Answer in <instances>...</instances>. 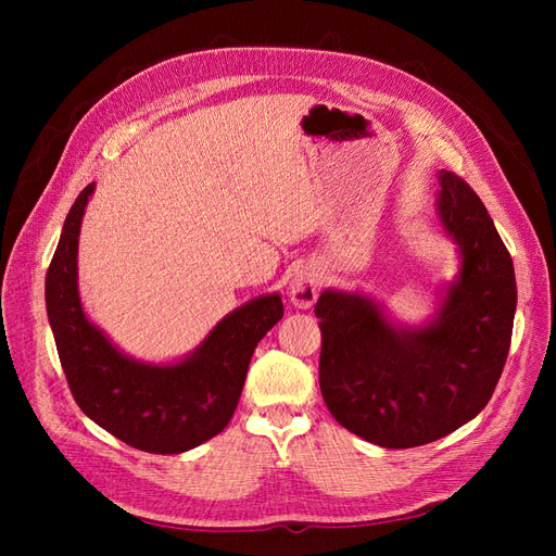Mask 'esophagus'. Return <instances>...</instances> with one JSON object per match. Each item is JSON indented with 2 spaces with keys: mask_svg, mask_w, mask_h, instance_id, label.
I'll list each match as a JSON object with an SVG mask.
<instances>
[{
  "mask_svg": "<svg viewBox=\"0 0 556 556\" xmlns=\"http://www.w3.org/2000/svg\"><path fill=\"white\" fill-rule=\"evenodd\" d=\"M317 285H319V274L313 264H301L299 268H294V274L290 278L292 304L301 311L311 308L317 299Z\"/></svg>",
  "mask_w": 556,
  "mask_h": 556,
  "instance_id": "1",
  "label": "esophagus"
}]
</instances>
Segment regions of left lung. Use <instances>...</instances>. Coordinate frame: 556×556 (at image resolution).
<instances>
[{
	"label": "left lung",
	"instance_id": "8db88e82",
	"mask_svg": "<svg viewBox=\"0 0 556 556\" xmlns=\"http://www.w3.org/2000/svg\"><path fill=\"white\" fill-rule=\"evenodd\" d=\"M459 268L425 325H399L362 292L327 288L319 390L336 422L380 447L433 443L470 422L506 364L517 306L515 268L480 197L445 169L435 199Z\"/></svg>",
	"mask_w": 556,
	"mask_h": 556
}]
</instances>
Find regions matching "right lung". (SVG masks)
Segmentation results:
<instances>
[{
  "label": "right lung",
  "instance_id": "right-lung-1",
  "mask_svg": "<svg viewBox=\"0 0 556 556\" xmlns=\"http://www.w3.org/2000/svg\"><path fill=\"white\" fill-rule=\"evenodd\" d=\"M94 182L66 215L46 274V311L66 382L80 410L123 443L155 454L188 452L220 433L237 410L257 343L282 317L278 292L225 315L176 362L129 357L83 311L78 237Z\"/></svg>",
  "mask_w": 556,
  "mask_h": 556
}]
</instances>
